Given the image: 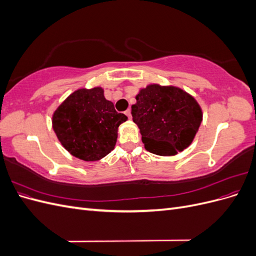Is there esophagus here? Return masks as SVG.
I'll use <instances>...</instances> for the list:
<instances>
[{
	"label": "esophagus",
	"mask_w": 256,
	"mask_h": 256,
	"mask_svg": "<svg viewBox=\"0 0 256 256\" xmlns=\"http://www.w3.org/2000/svg\"><path fill=\"white\" fill-rule=\"evenodd\" d=\"M125 114L128 116L129 120H131V110H130V109H128V110L125 112Z\"/></svg>",
	"instance_id": "34e87169"
}]
</instances>
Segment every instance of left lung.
<instances>
[{
    "label": "left lung",
    "mask_w": 256,
    "mask_h": 256,
    "mask_svg": "<svg viewBox=\"0 0 256 256\" xmlns=\"http://www.w3.org/2000/svg\"><path fill=\"white\" fill-rule=\"evenodd\" d=\"M131 106L132 120L145 148L159 156H174L192 143L203 113L196 100L176 86L147 85Z\"/></svg>",
    "instance_id": "obj_1"
}]
</instances>
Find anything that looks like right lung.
Wrapping results in <instances>:
<instances>
[{"label":"right lung","mask_w":256,"mask_h":256,"mask_svg":"<svg viewBox=\"0 0 256 256\" xmlns=\"http://www.w3.org/2000/svg\"><path fill=\"white\" fill-rule=\"evenodd\" d=\"M127 120L104 98L102 88H80L53 113L52 127L60 144L72 156L97 161L114 150L118 127Z\"/></svg>","instance_id":"right-lung-1"}]
</instances>
